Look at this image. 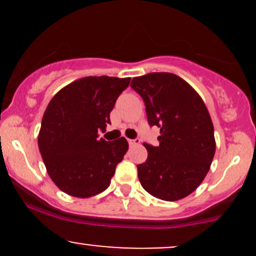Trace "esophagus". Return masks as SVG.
<instances>
[{"label": "esophagus", "instance_id": "34e87169", "mask_svg": "<svg viewBox=\"0 0 256 256\" xmlns=\"http://www.w3.org/2000/svg\"><path fill=\"white\" fill-rule=\"evenodd\" d=\"M140 138H134V140H128V144H130L131 146H136V144H140Z\"/></svg>", "mask_w": 256, "mask_h": 256}]
</instances>
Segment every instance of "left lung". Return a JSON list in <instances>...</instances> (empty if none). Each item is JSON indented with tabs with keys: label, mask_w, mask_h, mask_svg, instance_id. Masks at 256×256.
<instances>
[{
	"label": "left lung",
	"mask_w": 256,
	"mask_h": 256,
	"mask_svg": "<svg viewBox=\"0 0 256 256\" xmlns=\"http://www.w3.org/2000/svg\"><path fill=\"white\" fill-rule=\"evenodd\" d=\"M131 88L144 101L148 124L160 128L158 146L144 143L148 158L137 165L143 189L164 201L190 195L210 171L216 152L207 107L198 94L173 73L136 77Z\"/></svg>",
	"instance_id": "obj_1"
}]
</instances>
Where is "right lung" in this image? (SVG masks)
Segmentation results:
<instances>
[{"mask_svg":"<svg viewBox=\"0 0 256 256\" xmlns=\"http://www.w3.org/2000/svg\"><path fill=\"white\" fill-rule=\"evenodd\" d=\"M130 78L85 77L61 89L49 102L38 148L49 177L64 192L91 198L104 192L128 152L124 137L98 138Z\"/></svg>","mask_w":256,"mask_h":256,"instance_id":"obj_1","label":"right lung"}]
</instances>
